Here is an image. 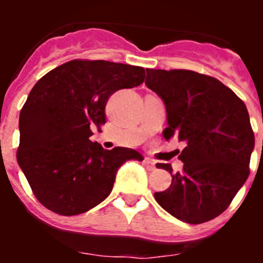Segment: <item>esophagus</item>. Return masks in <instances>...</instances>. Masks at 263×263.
<instances>
[{
    "label": "esophagus",
    "mask_w": 263,
    "mask_h": 263,
    "mask_svg": "<svg viewBox=\"0 0 263 263\" xmlns=\"http://www.w3.org/2000/svg\"><path fill=\"white\" fill-rule=\"evenodd\" d=\"M143 164H145V167L148 170V171L155 170V162L153 159H150V158H146V159L143 160Z\"/></svg>",
    "instance_id": "34e87169"
}]
</instances>
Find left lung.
Instances as JSON below:
<instances>
[{
    "label": "left lung",
    "instance_id": "8db88e82",
    "mask_svg": "<svg viewBox=\"0 0 263 263\" xmlns=\"http://www.w3.org/2000/svg\"><path fill=\"white\" fill-rule=\"evenodd\" d=\"M145 84L163 100L166 139L187 143L182 173L167 170L173 182L154 197L180 221L201 224L227 210L249 176L254 133L242 100L221 81L188 69H146Z\"/></svg>",
    "mask_w": 263,
    "mask_h": 263
}]
</instances>
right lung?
<instances>
[{
  "label": "right lung",
  "instance_id": "right-lung-1",
  "mask_svg": "<svg viewBox=\"0 0 263 263\" xmlns=\"http://www.w3.org/2000/svg\"><path fill=\"white\" fill-rule=\"evenodd\" d=\"M145 68L106 60H71L39 79L20 115L17 160L42 205L75 216L105 200L133 148L105 150L92 129L106 122L110 95L145 80Z\"/></svg>",
  "mask_w": 263,
  "mask_h": 263
}]
</instances>
